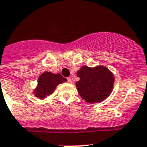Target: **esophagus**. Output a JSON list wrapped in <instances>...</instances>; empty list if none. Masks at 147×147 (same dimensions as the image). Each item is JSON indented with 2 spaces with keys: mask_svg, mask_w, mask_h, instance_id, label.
I'll use <instances>...</instances> for the list:
<instances>
[{
  "mask_svg": "<svg viewBox=\"0 0 147 147\" xmlns=\"http://www.w3.org/2000/svg\"><path fill=\"white\" fill-rule=\"evenodd\" d=\"M67 82L69 83H72V80H71V78H70V77H69V78H67Z\"/></svg>",
  "mask_w": 147,
  "mask_h": 147,
  "instance_id": "34e87169",
  "label": "esophagus"
}]
</instances>
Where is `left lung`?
I'll list each match as a JSON object with an SVG mask.
<instances>
[{
  "instance_id": "1",
  "label": "left lung",
  "mask_w": 147,
  "mask_h": 147,
  "mask_svg": "<svg viewBox=\"0 0 147 147\" xmlns=\"http://www.w3.org/2000/svg\"><path fill=\"white\" fill-rule=\"evenodd\" d=\"M77 76L80 77L76 83L78 93L88 103L102 102L113 90V73L103 65L94 67L83 65L77 72Z\"/></svg>"
}]
</instances>
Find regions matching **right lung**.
<instances>
[{
    "mask_svg": "<svg viewBox=\"0 0 147 147\" xmlns=\"http://www.w3.org/2000/svg\"><path fill=\"white\" fill-rule=\"evenodd\" d=\"M67 79L62 77L60 73L54 74L52 72L45 71L38 78L37 86L32 92L34 96L39 99H45L53 93L57 85L66 82Z\"/></svg>",
    "mask_w": 147,
    "mask_h": 147,
    "instance_id": "right-lung-1",
    "label": "right lung"
}]
</instances>
